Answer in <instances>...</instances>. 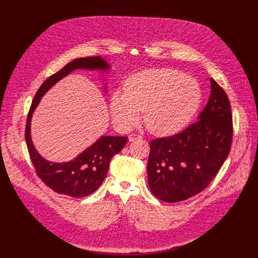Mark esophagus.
Listing matches in <instances>:
<instances>
[{
    "label": "esophagus",
    "mask_w": 258,
    "mask_h": 258,
    "mask_svg": "<svg viewBox=\"0 0 258 258\" xmlns=\"http://www.w3.org/2000/svg\"><path fill=\"white\" fill-rule=\"evenodd\" d=\"M140 139H142V137H141L140 135H137V134H131V135H128V141H130V142H134V141L140 140Z\"/></svg>",
    "instance_id": "1"
}]
</instances>
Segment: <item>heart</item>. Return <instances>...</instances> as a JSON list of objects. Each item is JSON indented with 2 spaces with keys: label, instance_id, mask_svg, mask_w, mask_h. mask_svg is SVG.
<instances>
[{
  "label": "heart",
  "instance_id": "1",
  "mask_svg": "<svg viewBox=\"0 0 258 258\" xmlns=\"http://www.w3.org/2000/svg\"><path fill=\"white\" fill-rule=\"evenodd\" d=\"M202 92L198 82L170 68L139 71L124 84V93H114L110 112L115 126L128 131L144 121L152 134L169 136L185 127L200 106Z\"/></svg>",
  "mask_w": 258,
  "mask_h": 258
}]
</instances>
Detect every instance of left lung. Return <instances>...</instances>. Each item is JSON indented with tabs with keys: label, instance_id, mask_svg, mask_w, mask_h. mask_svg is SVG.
Returning <instances> with one entry per match:
<instances>
[{
	"label": "left lung",
	"instance_id": "obj_1",
	"mask_svg": "<svg viewBox=\"0 0 258 258\" xmlns=\"http://www.w3.org/2000/svg\"><path fill=\"white\" fill-rule=\"evenodd\" d=\"M211 94L198 120L179 134L151 141L147 165L150 190L164 202H179L204 190L227 159L233 138L231 104L210 79Z\"/></svg>",
	"mask_w": 258,
	"mask_h": 258
}]
</instances>
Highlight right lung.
<instances>
[{"instance_id": "add662e5", "label": "right lung", "mask_w": 258, "mask_h": 258, "mask_svg": "<svg viewBox=\"0 0 258 258\" xmlns=\"http://www.w3.org/2000/svg\"><path fill=\"white\" fill-rule=\"evenodd\" d=\"M110 67L111 66L101 56L78 58L47 79L32 100L25 127V141L28 153L36 174L56 193L75 198H83L94 193L106 177L110 160L123 149L127 138L102 136L75 159L61 163L53 162L42 157L34 148L30 136L32 114L40 104L42 97L56 83L68 76L73 70L107 71ZM105 91H107L106 86Z\"/></svg>"}]
</instances>
